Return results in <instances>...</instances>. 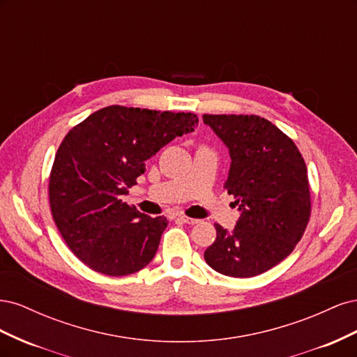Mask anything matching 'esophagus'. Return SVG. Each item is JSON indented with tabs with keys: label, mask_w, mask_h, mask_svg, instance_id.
I'll return each instance as SVG.
<instances>
[{
	"label": "esophagus",
	"mask_w": 357,
	"mask_h": 357,
	"mask_svg": "<svg viewBox=\"0 0 357 357\" xmlns=\"http://www.w3.org/2000/svg\"><path fill=\"white\" fill-rule=\"evenodd\" d=\"M183 223H188V225H197L199 220L198 219H192V218H188V215H180L178 218Z\"/></svg>",
	"instance_id": "34e87169"
}]
</instances>
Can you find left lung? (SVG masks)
I'll return each mask as SVG.
<instances>
[{"instance_id":"1","label":"left lung","mask_w":357,"mask_h":357,"mask_svg":"<svg viewBox=\"0 0 357 357\" xmlns=\"http://www.w3.org/2000/svg\"><path fill=\"white\" fill-rule=\"evenodd\" d=\"M202 121L229 149L225 189L241 213L232 232L214 225L218 236L204 259L223 275H259L294 252L305 232L311 198L304 158L261 116L204 114Z\"/></svg>"}]
</instances>
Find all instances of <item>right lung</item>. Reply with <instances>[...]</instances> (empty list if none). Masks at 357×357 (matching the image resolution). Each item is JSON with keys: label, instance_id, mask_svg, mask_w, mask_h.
<instances>
[{"label": "right lung", "instance_id": "add662e5", "mask_svg": "<svg viewBox=\"0 0 357 357\" xmlns=\"http://www.w3.org/2000/svg\"><path fill=\"white\" fill-rule=\"evenodd\" d=\"M193 113L110 105L62 139L49 177V201L63 241L96 273L121 277L156 255L167 218H150L122 198L144 174L146 160L195 131Z\"/></svg>", "mask_w": 357, "mask_h": 357}]
</instances>
